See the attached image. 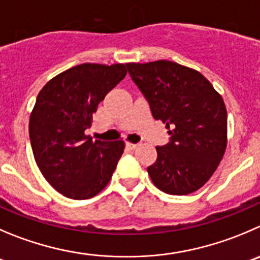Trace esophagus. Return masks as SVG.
<instances>
[{
    "label": "esophagus",
    "mask_w": 260,
    "mask_h": 260,
    "mask_svg": "<svg viewBox=\"0 0 260 260\" xmlns=\"http://www.w3.org/2000/svg\"><path fill=\"white\" fill-rule=\"evenodd\" d=\"M126 148H127V149H130V150H134V149H137V148H138V144H134V143L127 142V143H126Z\"/></svg>",
    "instance_id": "esophagus-1"
}]
</instances>
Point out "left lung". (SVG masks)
Returning <instances> with one entry per match:
<instances>
[{"label": "left lung", "mask_w": 260, "mask_h": 260, "mask_svg": "<svg viewBox=\"0 0 260 260\" xmlns=\"http://www.w3.org/2000/svg\"><path fill=\"white\" fill-rule=\"evenodd\" d=\"M134 83L171 135L155 147L157 160L147 169L153 184L171 195H187L206 184L227 147L223 98L194 69L172 61L126 63Z\"/></svg>", "instance_id": "8db88e82"}]
</instances>
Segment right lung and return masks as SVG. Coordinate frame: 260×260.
<instances>
[{
	"mask_svg": "<svg viewBox=\"0 0 260 260\" xmlns=\"http://www.w3.org/2000/svg\"><path fill=\"white\" fill-rule=\"evenodd\" d=\"M126 74L123 63H81L39 91L29 118L31 149L44 179L63 197L89 199L110 182L125 142L91 140L85 130L98 105Z\"/></svg>",
	"mask_w": 260,
	"mask_h": 260,
	"instance_id": "add662e5",
	"label": "right lung"
}]
</instances>
